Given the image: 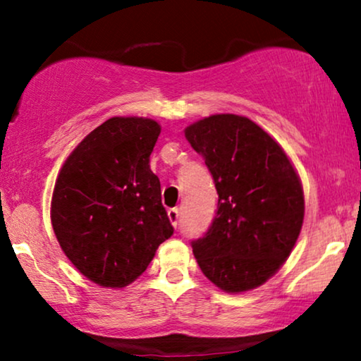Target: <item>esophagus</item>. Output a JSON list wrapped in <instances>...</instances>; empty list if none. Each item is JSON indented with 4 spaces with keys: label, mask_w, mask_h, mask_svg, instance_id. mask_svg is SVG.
I'll return each mask as SVG.
<instances>
[{
    "label": "esophagus",
    "mask_w": 361,
    "mask_h": 361,
    "mask_svg": "<svg viewBox=\"0 0 361 361\" xmlns=\"http://www.w3.org/2000/svg\"><path fill=\"white\" fill-rule=\"evenodd\" d=\"M167 215H169L171 224L177 226V224H179V209H169L167 210Z\"/></svg>",
    "instance_id": "1"
}]
</instances>
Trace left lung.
Wrapping results in <instances>:
<instances>
[{
  "label": "left lung",
  "mask_w": 361,
  "mask_h": 361,
  "mask_svg": "<svg viewBox=\"0 0 361 361\" xmlns=\"http://www.w3.org/2000/svg\"><path fill=\"white\" fill-rule=\"evenodd\" d=\"M204 156L219 205L192 250L202 273L225 293L266 283L293 251L304 221L299 176L278 142L255 121L212 115L185 128Z\"/></svg>",
  "instance_id": "obj_1"
}]
</instances>
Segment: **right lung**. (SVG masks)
Wrapping results in <instances>:
<instances>
[{"mask_svg":"<svg viewBox=\"0 0 361 361\" xmlns=\"http://www.w3.org/2000/svg\"><path fill=\"white\" fill-rule=\"evenodd\" d=\"M159 133L149 118H110L83 137L59 172L54 233L72 264L103 288L140 278L174 233L149 167Z\"/></svg>","mask_w":361,"mask_h":361,"instance_id":"right-lung-1","label":"right lung"}]
</instances>
